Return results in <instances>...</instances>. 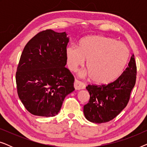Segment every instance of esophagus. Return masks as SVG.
Segmentation results:
<instances>
[{"label":"esophagus","mask_w":147,"mask_h":147,"mask_svg":"<svg viewBox=\"0 0 147 147\" xmlns=\"http://www.w3.org/2000/svg\"><path fill=\"white\" fill-rule=\"evenodd\" d=\"M74 88L76 90H83L86 88V85L83 82L79 81V80H76L74 82Z\"/></svg>","instance_id":"1"}]
</instances>
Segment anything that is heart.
<instances>
[{
  "label": "heart",
  "mask_w": 147,
  "mask_h": 147,
  "mask_svg": "<svg viewBox=\"0 0 147 147\" xmlns=\"http://www.w3.org/2000/svg\"><path fill=\"white\" fill-rule=\"evenodd\" d=\"M67 65L75 71L86 61L87 70L79 73L80 77L89 76L97 84H106L116 79L125 68L129 49L125 44L109 37L91 36L82 39L79 47L68 46L65 51Z\"/></svg>",
  "instance_id": "1"
}]
</instances>
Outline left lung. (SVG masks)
<instances>
[{
    "mask_svg": "<svg viewBox=\"0 0 147 147\" xmlns=\"http://www.w3.org/2000/svg\"><path fill=\"white\" fill-rule=\"evenodd\" d=\"M136 66L132 55L128 67L115 81L108 85H88L90 100L84 106L86 119L94 123H104L114 119L126 107L136 83Z\"/></svg>",
    "mask_w": 147,
    "mask_h": 147,
    "instance_id": "8db88e82",
    "label": "left lung"
}]
</instances>
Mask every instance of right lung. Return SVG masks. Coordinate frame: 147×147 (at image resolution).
Masks as SVG:
<instances>
[{
  "mask_svg": "<svg viewBox=\"0 0 147 147\" xmlns=\"http://www.w3.org/2000/svg\"><path fill=\"white\" fill-rule=\"evenodd\" d=\"M69 37L47 29L27 43L16 73L17 93L26 109L35 116L59 113L64 98L74 91V78L65 66Z\"/></svg>",
  "mask_w": 147,
  "mask_h": 147,
  "instance_id": "add662e5",
  "label": "right lung"
}]
</instances>
